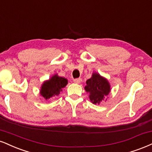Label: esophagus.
Masks as SVG:
<instances>
[{"mask_svg":"<svg viewBox=\"0 0 152 152\" xmlns=\"http://www.w3.org/2000/svg\"><path fill=\"white\" fill-rule=\"evenodd\" d=\"M74 82L76 83H80L81 82V78H75L74 79Z\"/></svg>","mask_w":152,"mask_h":152,"instance_id":"obj_1","label":"esophagus"}]
</instances>
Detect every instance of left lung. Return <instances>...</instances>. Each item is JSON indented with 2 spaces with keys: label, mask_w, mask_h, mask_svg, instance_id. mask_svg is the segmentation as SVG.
<instances>
[{
  "label": "left lung",
  "mask_w": 152,
  "mask_h": 152,
  "mask_svg": "<svg viewBox=\"0 0 152 152\" xmlns=\"http://www.w3.org/2000/svg\"><path fill=\"white\" fill-rule=\"evenodd\" d=\"M85 91L89 94V99L92 103L99 104L108 96L110 92V84L105 78L98 73L94 72L91 78L86 81Z\"/></svg>",
  "instance_id": "left-lung-1"
}]
</instances>
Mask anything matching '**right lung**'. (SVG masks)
Returning a JSON list of instances; mask_svg holds the SVG:
<instances>
[{"label": "right lung", "mask_w": 152, "mask_h": 152, "mask_svg": "<svg viewBox=\"0 0 152 152\" xmlns=\"http://www.w3.org/2000/svg\"><path fill=\"white\" fill-rule=\"evenodd\" d=\"M68 84V80L66 78L54 74L49 79L45 81L40 88L39 94L45 100H49L53 97L60 94L62 88Z\"/></svg>", "instance_id": "add662e5"}]
</instances>
